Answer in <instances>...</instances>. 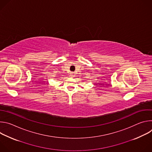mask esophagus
I'll return each mask as SVG.
<instances>
[{
  "label": "esophagus",
  "instance_id": "1",
  "mask_svg": "<svg viewBox=\"0 0 152 152\" xmlns=\"http://www.w3.org/2000/svg\"><path fill=\"white\" fill-rule=\"evenodd\" d=\"M73 73H71V76H73Z\"/></svg>",
  "mask_w": 152,
  "mask_h": 152
}]
</instances>
